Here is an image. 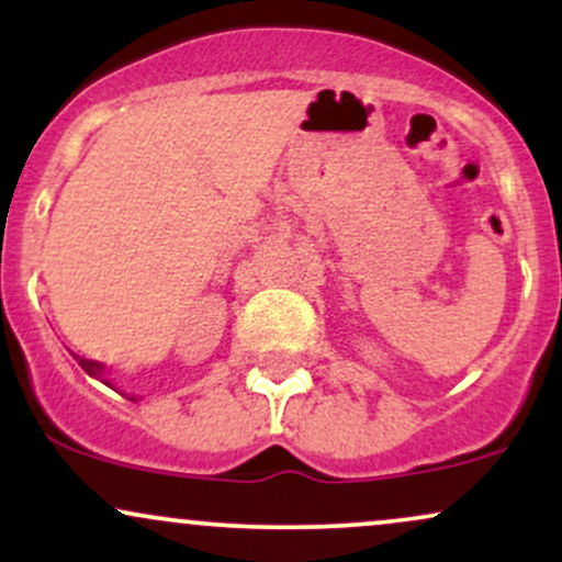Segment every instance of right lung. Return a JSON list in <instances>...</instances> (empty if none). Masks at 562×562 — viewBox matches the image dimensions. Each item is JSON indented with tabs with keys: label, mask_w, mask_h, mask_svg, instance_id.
Returning a JSON list of instances; mask_svg holds the SVG:
<instances>
[{
	"label": "right lung",
	"mask_w": 562,
	"mask_h": 562,
	"mask_svg": "<svg viewBox=\"0 0 562 562\" xmlns=\"http://www.w3.org/2000/svg\"><path fill=\"white\" fill-rule=\"evenodd\" d=\"M76 359H79V357H76ZM79 364H81L83 370H87L89 375H92V378H100L102 383H108L105 375H102V370H105V364H100V362H92V359H79ZM108 385H111V383H108Z\"/></svg>",
	"instance_id": "obj_1"
}]
</instances>
